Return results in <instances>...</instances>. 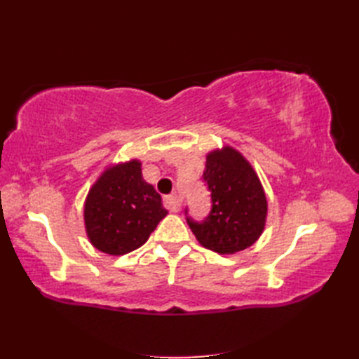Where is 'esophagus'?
I'll use <instances>...</instances> for the list:
<instances>
[{
  "label": "esophagus",
  "instance_id": "obj_1",
  "mask_svg": "<svg viewBox=\"0 0 359 359\" xmlns=\"http://www.w3.org/2000/svg\"><path fill=\"white\" fill-rule=\"evenodd\" d=\"M182 205H184V199L179 194H171L166 197V207L170 208L172 212H180Z\"/></svg>",
  "mask_w": 359,
  "mask_h": 359
}]
</instances>
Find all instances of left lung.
Masks as SVG:
<instances>
[{"label":"left lung","mask_w":359,"mask_h":359,"mask_svg":"<svg viewBox=\"0 0 359 359\" xmlns=\"http://www.w3.org/2000/svg\"><path fill=\"white\" fill-rule=\"evenodd\" d=\"M203 179L212 210L202 224L188 219L196 239L219 255L250 248L264 233L269 215V201L253 165L241 151L224 144L207 154Z\"/></svg>","instance_id":"8db88e82"}]
</instances>
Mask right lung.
Instances as JSON below:
<instances>
[{"label":"right lung","mask_w":359,"mask_h":359,"mask_svg":"<svg viewBox=\"0 0 359 359\" xmlns=\"http://www.w3.org/2000/svg\"><path fill=\"white\" fill-rule=\"evenodd\" d=\"M166 215L162 196L143 179L139 158L106 166L83 205L90 245L111 256L140 248Z\"/></svg>","instance_id":"obj_1"}]
</instances>
